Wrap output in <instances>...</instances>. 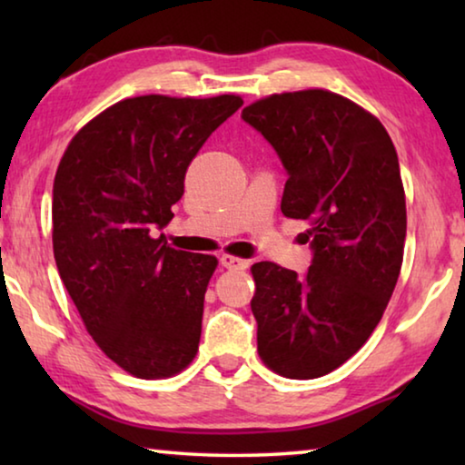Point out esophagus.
<instances>
[{
  "label": "esophagus",
  "instance_id": "esophagus-1",
  "mask_svg": "<svg viewBox=\"0 0 465 465\" xmlns=\"http://www.w3.org/2000/svg\"><path fill=\"white\" fill-rule=\"evenodd\" d=\"M219 262H222V266H225V269H230V271H246L250 266V262L243 261V258H235L230 254H222Z\"/></svg>",
  "mask_w": 465,
  "mask_h": 465
}]
</instances>
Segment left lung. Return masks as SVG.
<instances>
[{
    "mask_svg": "<svg viewBox=\"0 0 465 465\" xmlns=\"http://www.w3.org/2000/svg\"><path fill=\"white\" fill-rule=\"evenodd\" d=\"M287 172L281 211L308 219V272L256 262L258 355L279 375L316 380L367 342L402 269L406 199L383 124L338 94H274L242 110Z\"/></svg>",
    "mask_w": 465,
    "mask_h": 465,
    "instance_id": "obj_1",
    "label": "left lung"
}]
</instances>
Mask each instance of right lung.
Masks as SVG:
<instances>
[{
	"label": "right lung",
	"instance_id": "right-lung-1",
	"mask_svg": "<svg viewBox=\"0 0 465 465\" xmlns=\"http://www.w3.org/2000/svg\"><path fill=\"white\" fill-rule=\"evenodd\" d=\"M240 96L116 102L72 139L53 184V252L90 336L141 380L170 377L201 341L215 256L155 238L184 194L188 163Z\"/></svg>",
	"mask_w": 465,
	"mask_h": 465
}]
</instances>
